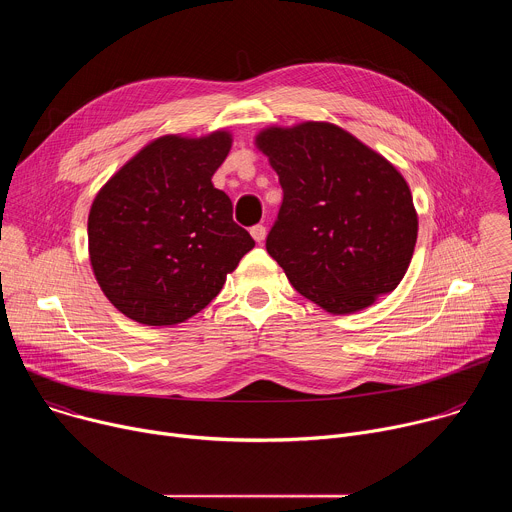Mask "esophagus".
Segmentation results:
<instances>
[{"label":"esophagus","mask_w":512,"mask_h":512,"mask_svg":"<svg viewBox=\"0 0 512 512\" xmlns=\"http://www.w3.org/2000/svg\"><path fill=\"white\" fill-rule=\"evenodd\" d=\"M265 235H267V229H265L263 225H255V227H251V237H253L257 243H263Z\"/></svg>","instance_id":"34e87169"}]
</instances>
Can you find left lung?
<instances>
[{"label": "left lung", "mask_w": 512, "mask_h": 512, "mask_svg": "<svg viewBox=\"0 0 512 512\" xmlns=\"http://www.w3.org/2000/svg\"><path fill=\"white\" fill-rule=\"evenodd\" d=\"M257 148L283 190L265 247L296 291L330 314L393 291L417 241L413 198L395 166L332 123L269 127Z\"/></svg>", "instance_id": "8db88e82"}]
</instances>
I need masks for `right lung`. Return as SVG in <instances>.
<instances>
[{
  "mask_svg": "<svg viewBox=\"0 0 512 512\" xmlns=\"http://www.w3.org/2000/svg\"><path fill=\"white\" fill-rule=\"evenodd\" d=\"M231 135H164L133 156L97 194L89 253L107 300L148 326L180 324L223 289L251 235L233 221L231 198L212 174Z\"/></svg>",
  "mask_w": 512,
  "mask_h": 512,
  "instance_id": "1",
  "label": "right lung"
}]
</instances>
